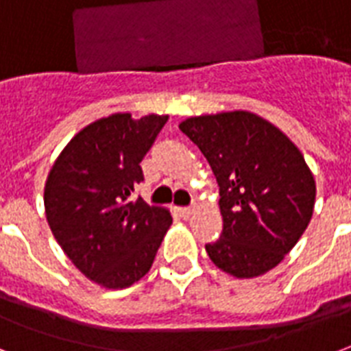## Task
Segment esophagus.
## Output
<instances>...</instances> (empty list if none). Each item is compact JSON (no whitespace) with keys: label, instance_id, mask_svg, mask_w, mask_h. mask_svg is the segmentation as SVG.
Returning a JSON list of instances; mask_svg holds the SVG:
<instances>
[{"label":"esophagus","instance_id":"1","mask_svg":"<svg viewBox=\"0 0 351 351\" xmlns=\"http://www.w3.org/2000/svg\"><path fill=\"white\" fill-rule=\"evenodd\" d=\"M193 208H180V210H178V213H180V217H184V219H189L191 217V215H193Z\"/></svg>","mask_w":351,"mask_h":351}]
</instances>
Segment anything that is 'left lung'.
<instances>
[{
    "instance_id": "left-lung-1",
    "label": "left lung",
    "mask_w": 351,
    "mask_h": 351,
    "mask_svg": "<svg viewBox=\"0 0 351 351\" xmlns=\"http://www.w3.org/2000/svg\"><path fill=\"white\" fill-rule=\"evenodd\" d=\"M178 127L219 184L223 234L206 245L211 261L235 278L274 269L306 232L315 208L317 186L298 147L245 110L187 117Z\"/></svg>"
}]
</instances>
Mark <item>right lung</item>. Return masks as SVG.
<instances>
[{
	"instance_id": "right-lung-1",
	"label": "right lung",
	"mask_w": 351,
	"mask_h": 351,
	"mask_svg": "<svg viewBox=\"0 0 351 351\" xmlns=\"http://www.w3.org/2000/svg\"><path fill=\"white\" fill-rule=\"evenodd\" d=\"M169 116L112 114L71 138L51 167L45 217L57 243L86 278L106 289L130 287L151 269L169 230V210L132 200L141 160Z\"/></svg>"
}]
</instances>
